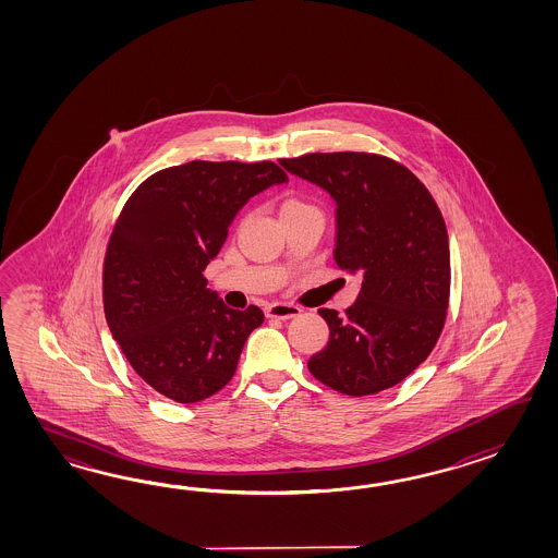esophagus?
<instances>
[{
	"label": "esophagus",
	"instance_id": "1",
	"mask_svg": "<svg viewBox=\"0 0 558 558\" xmlns=\"http://www.w3.org/2000/svg\"><path fill=\"white\" fill-rule=\"evenodd\" d=\"M299 313H301V308L295 305H287V303H274L265 308V315L271 319H293Z\"/></svg>",
	"mask_w": 558,
	"mask_h": 558
}]
</instances>
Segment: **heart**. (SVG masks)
Instances as JSON below:
<instances>
[{"mask_svg": "<svg viewBox=\"0 0 558 558\" xmlns=\"http://www.w3.org/2000/svg\"><path fill=\"white\" fill-rule=\"evenodd\" d=\"M301 205H305V203L296 202V199H287V202L283 203V207H281V211H283V209H291V207H301Z\"/></svg>", "mask_w": 558, "mask_h": 558, "instance_id": "heart-1", "label": "heart"}]
</instances>
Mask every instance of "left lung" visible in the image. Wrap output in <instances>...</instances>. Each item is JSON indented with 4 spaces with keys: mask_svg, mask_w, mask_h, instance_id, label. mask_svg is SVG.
I'll return each mask as SVG.
<instances>
[{
    "mask_svg": "<svg viewBox=\"0 0 558 558\" xmlns=\"http://www.w3.org/2000/svg\"><path fill=\"white\" fill-rule=\"evenodd\" d=\"M279 163L335 199V262L363 277L344 315L319 308L329 343L308 359L311 375L351 397L395 387L427 359L447 319L451 255L437 203L383 155L307 154Z\"/></svg>",
    "mask_w": 558,
    "mask_h": 558,
    "instance_id": "1",
    "label": "left lung"
}]
</instances>
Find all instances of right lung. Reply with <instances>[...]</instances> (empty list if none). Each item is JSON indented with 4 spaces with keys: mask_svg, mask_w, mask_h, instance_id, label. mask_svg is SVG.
Listing matches in <instances>:
<instances>
[{
    "mask_svg": "<svg viewBox=\"0 0 558 558\" xmlns=\"http://www.w3.org/2000/svg\"><path fill=\"white\" fill-rule=\"evenodd\" d=\"M287 183L274 161H190L145 179L121 209L104 263L107 325L131 367L178 403L235 375L263 311L229 308L203 277L239 209Z\"/></svg>",
    "mask_w": 558,
    "mask_h": 558,
    "instance_id": "right-lung-1",
    "label": "right lung"
}]
</instances>
